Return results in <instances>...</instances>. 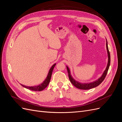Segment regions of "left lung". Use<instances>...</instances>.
<instances>
[{"label":"left lung","instance_id":"1","mask_svg":"<svg viewBox=\"0 0 122 122\" xmlns=\"http://www.w3.org/2000/svg\"><path fill=\"white\" fill-rule=\"evenodd\" d=\"M106 49H107V51L108 58V63H107V65L106 68L104 71V72H103L102 75L101 76V77H100V78L97 80H96L94 82H90V83H80L78 81H76L75 79H74L73 78V77H72V76L71 75V73H70V69L68 68V67H67V71H68V76H69V79L70 80V81H71V82L75 87L79 88V89H81V90H89V89H91V88H94L95 87L98 86L104 80L105 77L107 75V73L108 70L109 66H110V53H109V51L108 50L107 41V40H106Z\"/></svg>","mask_w":122,"mask_h":122}]
</instances>
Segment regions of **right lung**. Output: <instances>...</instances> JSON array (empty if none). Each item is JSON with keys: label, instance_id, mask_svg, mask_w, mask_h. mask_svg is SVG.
Instances as JSON below:
<instances>
[{"label": "right lung", "instance_id": "right-lung-1", "mask_svg": "<svg viewBox=\"0 0 122 122\" xmlns=\"http://www.w3.org/2000/svg\"><path fill=\"white\" fill-rule=\"evenodd\" d=\"M55 65H56V64H54L52 66V67H51V68L49 70V73H48V75L46 77V78L45 79V80L44 81V82L40 84V85H38V86H24V85H22V84H21V85L22 86H23L24 87L26 88H27V89H29V90H31V91H43L44 89H45V88L48 86V84L50 82L53 70Z\"/></svg>", "mask_w": 122, "mask_h": 122}]
</instances>
